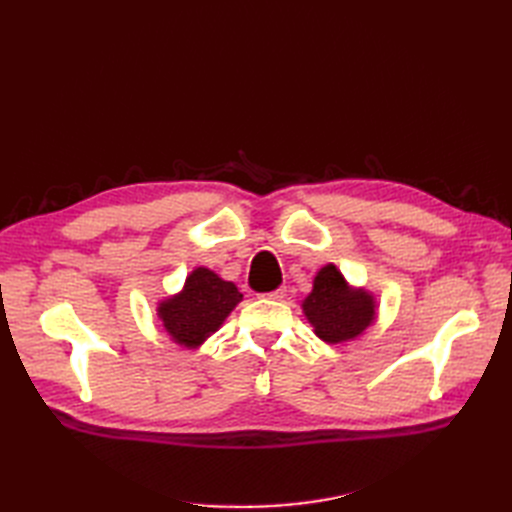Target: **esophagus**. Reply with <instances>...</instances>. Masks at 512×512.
I'll return each mask as SVG.
<instances>
[{"label":"esophagus","instance_id":"obj_1","mask_svg":"<svg viewBox=\"0 0 512 512\" xmlns=\"http://www.w3.org/2000/svg\"><path fill=\"white\" fill-rule=\"evenodd\" d=\"M265 299H271V301H282L286 297V288H277V290H271L267 294H262Z\"/></svg>","mask_w":512,"mask_h":512}]
</instances>
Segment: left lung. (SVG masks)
<instances>
[{
  "mask_svg": "<svg viewBox=\"0 0 512 512\" xmlns=\"http://www.w3.org/2000/svg\"><path fill=\"white\" fill-rule=\"evenodd\" d=\"M301 309L316 337L329 346L363 337L378 318L376 294L352 286L333 262L318 269Z\"/></svg>",
  "mask_w": 512,
  "mask_h": 512,
  "instance_id": "1",
  "label": "left lung"
}]
</instances>
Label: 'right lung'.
Wrapping results in <instances>:
<instances>
[{"label":"right lung","instance_id":"1","mask_svg":"<svg viewBox=\"0 0 512 512\" xmlns=\"http://www.w3.org/2000/svg\"><path fill=\"white\" fill-rule=\"evenodd\" d=\"M241 301L243 294L235 284L222 280L207 267H196L185 277L179 292L158 301L156 314L170 342L196 350L215 331H220L224 320Z\"/></svg>","mask_w":512,"mask_h":512}]
</instances>
